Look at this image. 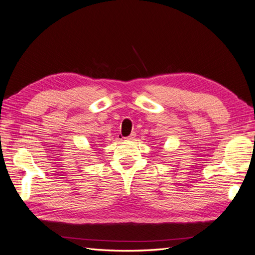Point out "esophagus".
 <instances>
[{
    "mask_svg": "<svg viewBox=\"0 0 255 255\" xmlns=\"http://www.w3.org/2000/svg\"><path fill=\"white\" fill-rule=\"evenodd\" d=\"M135 136H136V133H135V132H133L132 134L128 135V136L126 138V139H128V140H133L134 138H135Z\"/></svg>",
    "mask_w": 255,
    "mask_h": 255,
    "instance_id": "obj_1",
    "label": "esophagus"
}]
</instances>
